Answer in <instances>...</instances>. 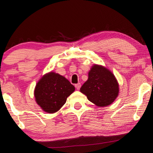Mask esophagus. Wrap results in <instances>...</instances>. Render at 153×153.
Masks as SVG:
<instances>
[{
	"instance_id": "esophagus-1",
	"label": "esophagus",
	"mask_w": 153,
	"mask_h": 153,
	"mask_svg": "<svg viewBox=\"0 0 153 153\" xmlns=\"http://www.w3.org/2000/svg\"><path fill=\"white\" fill-rule=\"evenodd\" d=\"M75 87L76 88L77 90H79L80 87H81V84H80V83H78V84L75 85Z\"/></svg>"
}]
</instances>
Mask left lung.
I'll use <instances>...</instances> for the list:
<instances>
[{
	"label": "left lung",
	"instance_id": "8db88e82",
	"mask_svg": "<svg viewBox=\"0 0 153 153\" xmlns=\"http://www.w3.org/2000/svg\"><path fill=\"white\" fill-rule=\"evenodd\" d=\"M119 84L114 74L102 65L94 64L88 72V78L80 92L98 107L110 105L118 97Z\"/></svg>",
	"mask_w": 153,
	"mask_h": 153
}]
</instances>
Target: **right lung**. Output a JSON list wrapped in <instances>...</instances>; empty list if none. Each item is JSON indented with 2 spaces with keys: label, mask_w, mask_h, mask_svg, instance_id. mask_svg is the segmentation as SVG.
Masks as SVG:
<instances>
[{
  "label": "right lung",
  "mask_w": 153,
  "mask_h": 153,
  "mask_svg": "<svg viewBox=\"0 0 153 153\" xmlns=\"http://www.w3.org/2000/svg\"><path fill=\"white\" fill-rule=\"evenodd\" d=\"M75 91V87L60 74L51 71L44 75L36 85L34 97L37 104L48 113L58 111L67 98Z\"/></svg>",
  "instance_id": "obj_1"
}]
</instances>
